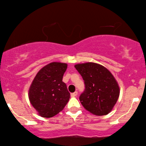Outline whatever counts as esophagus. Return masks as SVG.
<instances>
[{"label":"esophagus","mask_w":146,"mask_h":146,"mask_svg":"<svg viewBox=\"0 0 146 146\" xmlns=\"http://www.w3.org/2000/svg\"><path fill=\"white\" fill-rule=\"evenodd\" d=\"M77 94H78V92L76 91V92H74V93H72V94H71V96H72V97H75V96H76Z\"/></svg>","instance_id":"esophagus-1"}]
</instances>
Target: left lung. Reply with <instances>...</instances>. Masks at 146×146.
<instances>
[{"label": "left lung", "instance_id": "left-lung-1", "mask_svg": "<svg viewBox=\"0 0 146 146\" xmlns=\"http://www.w3.org/2000/svg\"><path fill=\"white\" fill-rule=\"evenodd\" d=\"M85 90L80 96L82 105L96 115H107L112 110L119 96V87L111 73L103 66L94 62L78 64Z\"/></svg>", "mask_w": 146, "mask_h": 146}]
</instances>
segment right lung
<instances>
[{"label": "right lung", "mask_w": 146, "mask_h": 146, "mask_svg": "<svg viewBox=\"0 0 146 146\" xmlns=\"http://www.w3.org/2000/svg\"><path fill=\"white\" fill-rule=\"evenodd\" d=\"M67 64L51 62L41 68L30 86L31 104L42 117H51L61 111L69 101L70 94L62 82Z\"/></svg>", "instance_id": "obj_1"}]
</instances>
